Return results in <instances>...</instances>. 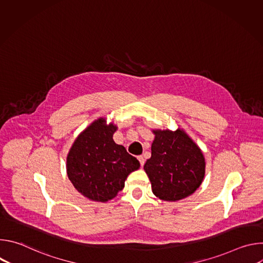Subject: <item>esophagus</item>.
I'll use <instances>...</instances> for the list:
<instances>
[{
	"mask_svg": "<svg viewBox=\"0 0 263 263\" xmlns=\"http://www.w3.org/2000/svg\"><path fill=\"white\" fill-rule=\"evenodd\" d=\"M137 159L139 160L140 165H141V166H143V164H144V158H143V156H141V155H140V156H138V157H137Z\"/></svg>",
	"mask_w": 263,
	"mask_h": 263,
	"instance_id": "obj_1",
	"label": "esophagus"
}]
</instances>
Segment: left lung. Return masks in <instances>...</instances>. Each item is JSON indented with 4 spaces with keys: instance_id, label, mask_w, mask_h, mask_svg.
<instances>
[{
    "instance_id": "left-lung-1",
    "label": "left lung",
    "mask_w": 263,
    "mask_h": 263,
    "mask_svg": "<svg viewBox=\"0 0 263 263\" xmlns=\"http://www.w3.org/2000/svg\"><path fill=\"white\" fill-rule=\"evenodd\" d=\"M153 133L152 156L143 166L153 194L168 202L193 195L205 176L201 148L180 128L176 131L153 130Z\"/></svg>"
}]
</instances>
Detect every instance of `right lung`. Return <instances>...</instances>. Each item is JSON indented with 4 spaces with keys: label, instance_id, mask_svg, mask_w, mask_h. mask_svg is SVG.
Returning a JSON list of instances; mask_svg holds the SVG:
<instances>
[{
    "label": "right lung",
    "instance_id": "add662e5",
    "mask_svg": "<svg viewBox=\"0 0 263 263\" xmlns=\"http://www.w3.org/2000/svg\"><path fill=\"white\" fill-rule=\"evenodd\" d=\"M118 127L104 118L91 123L73 141L66 157L68 179L80 194L96 202L114 199L128 175L139 168V161L125 146L117 144Z\"/></svg>",
    "mask_w": 263,
    "mask_h": 263
}]
</instances>
